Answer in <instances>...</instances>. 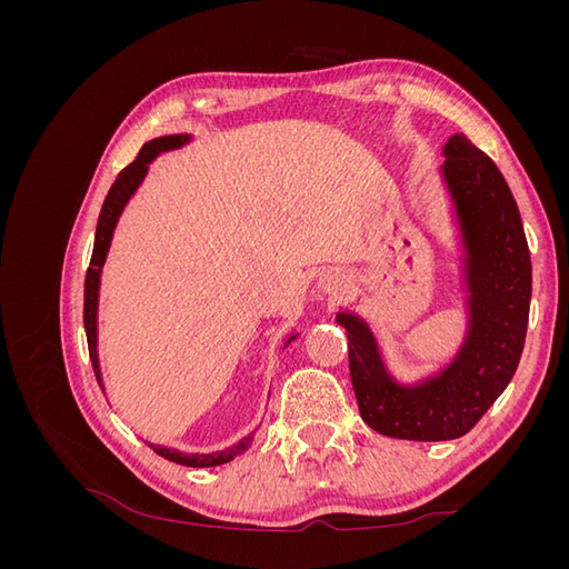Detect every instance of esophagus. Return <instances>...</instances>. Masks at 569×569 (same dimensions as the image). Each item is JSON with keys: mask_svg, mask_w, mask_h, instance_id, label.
<instances>
[{"mask_svg": "<svg viewBox=\"0 0 569 569\" xmlns=\"http://www.w3.org/2000/svg\"><path fill=\"white\" fill-rule=\"evenodd\" d=\"M343 284H347V278H343V272H339V270H330L325 274V289L327 291H339Z\"/></svg>", "mask_w": 569, "mask_h": 569, "instance_id": "esophagus-1", "label": "esophagus"}]
</instances>
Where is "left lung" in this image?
Listing matches in <instances>:
<instances>
[{
  "label": "left lung",
  "instance_id": "obj_1",
  "mask_svg": "<svg viewBox=\"0 0 569 569\" xmlns=\"http://www.w3.org/2000/svg\"><path fill=\"white\" fill-rule=\"evenodd\" d=\"M439 180L458 242L465 335L456 353L416 382L389 370L372 325L341 308L360 418L375 432L408 441L468 435L510 385L525 349L531 261L518 203L506 178L462 132L441 149Z\"/></svg>",
  "mask_w": 569,
  "mask_h": 569
}]
</instances>
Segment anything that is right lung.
Returning <instances> with one entry per match:
<instances>
[{
  "mask_svg": "<svg viewBox=\"0 0 569 569\" xmlns=\"http://www.w3.org/2000/svg\"><path fill=\"white\" fill-rule=\"evenodd\" d=\"M192 140H194L192 134L180 132V134H163V137H157V140L147 142L142 147V151L137 153V159L128 168L120 170L113 187L109 189V194L104 199V206H101V213L97 220V232H94L92 261L88 268V278H84V335H88L90 358H92V368H94L99 387L104 385L101 382V366H99V351H97V343H99V316H97L99 313V287H101V270H104V263H107L116 226H118L120 216H123L126 206L130 203V199L137 194V189L142 187V182L149 173V166L157 161L161 153L182 149ZM297 337H299V332H291L284 339V347ZM253 439H256V432H249L247 437L228 446V449L213 451V453H187V451H178V449H170V446H159V443H149V446L161 458H166L170 462L187 465V468H216V465L230 462L237 456H242L253 443Z\"/></svg>",
  "mask_w": 569,
  "mask_h": 569,
  "instance_id": "obj_1",
  "label": "right lung"
}]
</instances>
